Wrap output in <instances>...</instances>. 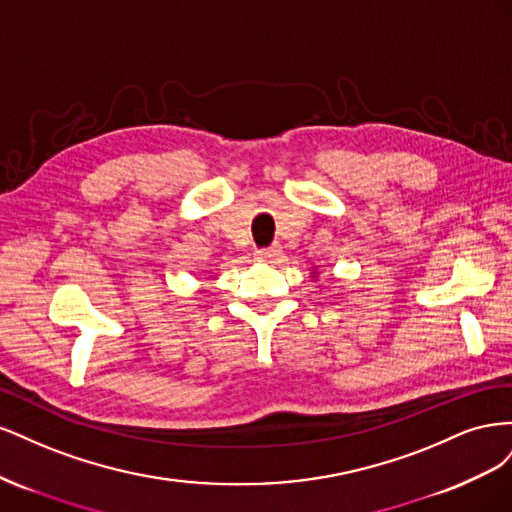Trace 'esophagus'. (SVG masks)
Listing matches in <instances>:
<instances>
[{"instance_id":"34e87169","label":"esophagus","mask_w":512,"mask_h":512,"mask_svg":"<svg viewBox=\"0 0 512 512\" xmlns=\"http://www.w3.org/2000/svg\"><path fill=\"white\" fill-rule=\"evenodd\" d=\"M280 254H282L280 245H271V247H262V250H256V258L265 260V262H275L277 258H280Z\"/></svg>"}]
</instances>
